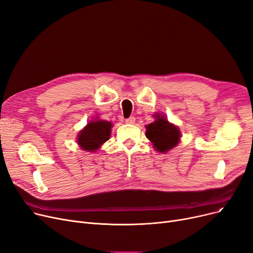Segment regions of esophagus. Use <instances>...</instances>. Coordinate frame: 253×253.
<instances>
[{
    "label": "esophagus",
    "instance_id": "esophagus-1",
    "mask_svg": "<svg viewBox=\"0 0 253 253\" xmlns=\"http://www.w3.org/2000/svg\"><path fill=\"white\" fill-rule=\"evenodd\" d=\"M125 122H126L127 124H134L135 118H134V117H130V118H128V119L125 120Z\"/></svg>",
    "mask_w": 253,
    "mask_h": 253
}]
</instances>
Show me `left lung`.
<instances>
[{
  "mask_svg": "<svg viewBox=\"0 0 253 253\" xmlns=\"http://www.w3.org/2000/svg\"><path fill=\"white\" fill-rule=\"evenodd\" d=\"M156 120L146 126V136L158 152L166 153L178 145L181 137L177 126L170 124L166 117L157 114L154 116Z\"/></svg>",
  "mask_w": 253,
  "mask_h": 253,
  "instance_id": "1",
  "label": "left lung"
}]
</instances>
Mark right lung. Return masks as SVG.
I'll return each instance as SVG.
<instances>
[{"instance_id":"right-lung-1","label":"right lung","mask_w":253,"mask_h":253,"mask_svg":"<svg viewBox=\"0 0 253 253\" xmlns=\"http://www.w3.org/2000/svg\"><path fill=\"white\" fill-rule=\"evenodd\" d=\"M113 124L103 120H94L81 131L78 142L80 147L87 152H94L109 139Z\"/></svg>"}]
</instances>
